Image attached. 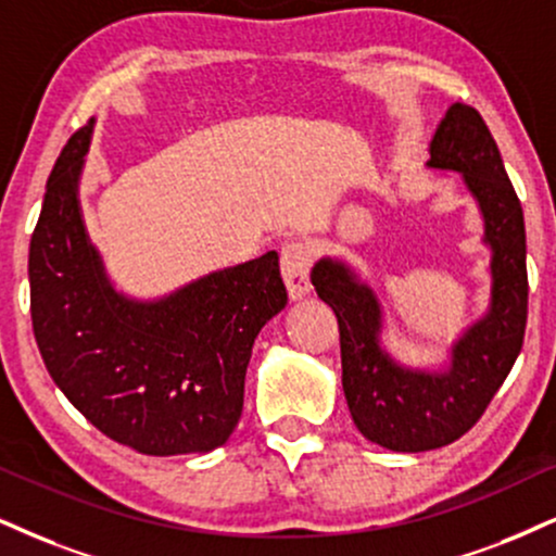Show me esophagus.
I'll return each instance as SVG.
<instances>
[{
    "label": "esophagus",
    "mask_w": 556,
    "mask_h": 556,
    "mask_svg": "<svg viewBox=\"0 0 556 556\" xmlns=\"http://www.w3.org/2000/svg\"><path fill=\"white\" fill-rule=\"evenodd\" d=\"M314 263L312 250L301 242H291L280 250V273H283L286 289L293 301L304 299L312 291L309 267Z\"/></svg>",
    "instance_id": "34e87169"
}]
</instances>
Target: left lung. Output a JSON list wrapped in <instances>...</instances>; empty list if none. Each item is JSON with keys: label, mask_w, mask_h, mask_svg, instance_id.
I'll return each mask as SVG.
<instances>
[{"label": "left lung", "mask_w": 556, "mask_h": 556, "mask_svg": "<svg viewBox=\"0 0 556 556\" xmlns=\"http://www.w3.org/2000/svg\"><path fill=\"white\" fill-rule=\"evenodd\" d=\"M428 169L462 175L482 216L490 250V299L438 366H407L383 345L376 291L342 257L312 267L317 296L340 325L342 392L355 428L381 448L420 454L454 443L482 417L523 348L529 314L523 208L488 123L475 108L451 105L428 143Z\"/></svg>", "instance_id": "8db88e82"}]
</instances>
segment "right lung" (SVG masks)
<instances>
[{"label": "right lung", "instance_id": "right-lung-1", "mask_svg": "<svg viewBox=\"0 0 556 556\" xmlns=\"http://www.w3.org/2000/svg\"><path fill=\"white\" fill-rule=\"evenodd\" d=\"M92 128L61 149L30 239L38 351L100 433L147 456L208 454L237 428L252 345L289 301L278 255L205 273L156 299L115 289L79 201Z\"/></svg>", "mask_w": 556, "mask_h": 556}]
</instances>
